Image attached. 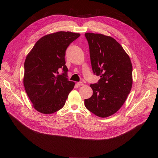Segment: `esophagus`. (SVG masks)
<instances>
[{
  "instance_id": "obj_1",
  "label": "esophagus",
  "mask_w": 158,
  "mask_h": 158,
  "mask_svg": "<svg viewBox=\"0 0 158 158\" xmlns=\"http://www.w3.org/2000/svg\"><path fill=\"white\" fill-rule=\"evenodd\" d=\"M77 84L79 86L84 85V83H83V82H77Z\"/></svg>"
}]
</instances>
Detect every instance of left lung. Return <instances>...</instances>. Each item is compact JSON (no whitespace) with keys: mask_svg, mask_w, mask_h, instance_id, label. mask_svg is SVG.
I'll return each instance as SVG.
<instances>
[{"mask_svg":"<svg viewBox=\"0 0 158 158\" xmlns=\"http://www.w3.org/2000/svg\"><path fill=\"white\" fill-rule=\"evenodd\" d=\"M93 73L100 76L90 85L93 96L84 100L85 107L100 118L115 114L125 102L132 85V66L128 54L114 38L87 32Z\"/></svg>","mask_w":158,"mask_h":158,"instance_id":"1","label":"left lung"}]
</instances>
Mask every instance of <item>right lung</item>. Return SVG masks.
Here are the masks:
<instances>
[{
	"instance_id": "right-lung-1",
	"label": "right lung",
	"mask_w": 158,
	"mask_h": 158,
	"mask_svg": "<svg viewBox=\"0 0 158 158\" xmlns=\"http://www.w3.org/2000/svg\"><path fill=\"white\" fill-rule=\"evenodd\" d=\"M80 36L79 33L59 31L41 37L27 54L23 83L34 109L50 114L63 107L75 82L67 77L65 51ZM62 68L64 73L57 75Z\"/></svg>"
}]
</instances>
